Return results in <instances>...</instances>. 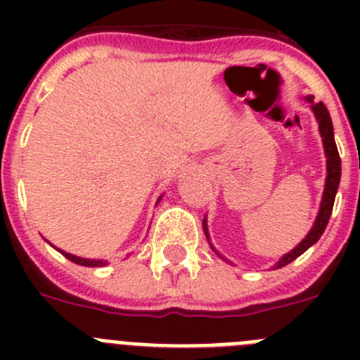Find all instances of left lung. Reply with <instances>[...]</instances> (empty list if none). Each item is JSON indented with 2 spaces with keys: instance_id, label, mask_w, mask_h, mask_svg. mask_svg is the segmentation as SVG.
Listing matches in <instances>:
<instances>
[{
  "instance_id": "obj_1",
  "label": "left lung",
  "mask_w": 360,
  "mask_h": 360,
  "mask_svg": "<svg viewBox=\"0 0 360 360\" xmlns=\"http://www.w3.org/2000/svg\"><path fill=\"white\" fill-rule=\"evenodd\" d=\"M308 103H311V110L316 113L317 122H319V131L321 136H323V144H324V153H326V165H328V176H326V184H324V195H323V202H321V211L317 214L316 224L311 227V231L308 232V236L304 238L301 243L295 247L292 252L285 254L278 262L276 269H281V266L288 265L292 263L297 256L304 252L308 247L316 243L321 236H323L324 229L328 225L330 214H332L333 209V202H335V193L337 187H339V182H341V158H339V151H337L335 146V139H333V126H332V119H330V113L326 110L323 103L314 104L311 97H307ZM203 231H205V236L209 238L207 234V225L203 221Z\"/></svg>"
}]
</instances>
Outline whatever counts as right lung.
Segmentation results:
<instances>
[{"label": "right lung", "mask_w": 360, "mask_h": 360, "mask_svg": "<svg viewBox=\"0 0 360 360\" xmlns=\"http://www.w3.org/2000/svg\"><path fill=\"white\" fill-rule=\"evenodd\" d=\"M63 256H66L70 259V262L77 263V265H84V266H104L106 265V262H103V259H84V257H77V256H72V254L68 252H63Z\"/></svg>", "instance_id": "right-lung-1"}]
</instances>
